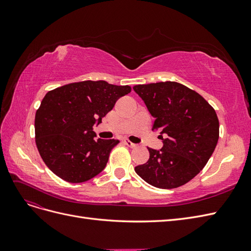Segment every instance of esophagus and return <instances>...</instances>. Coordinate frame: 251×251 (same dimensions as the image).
Here are the masks:
<instances>
[{
  "label": "esophagus",
  "mask_w": 251,
  "mask_h": 251,
  "mask_svg": "<svg viewBox=\"0 0 251 251\" xmlns=\"http://www.w3.org/2000/svg\"><path fill=\"white\" fill-rule=\"evenodd\" d=\"M124 142H125V144H126V146L127 147H130V148H136V147H137V144H135V143H133V142H131L130 140H128V139H125L124 140Z\"/></svg>",
  "instance_id": "obj_1"
}]
</instances>
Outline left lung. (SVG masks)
I'll use <instances>...</instances> for the list:
<instances>
[{"label":"left lung","instance_id":"left-lung-1","mask_svg":"<svg viewBox=\"0 0 251 251\" xmlns=\"http://www.w3.org/2000/svg\"><path fill=\"white\" fill-rule=\"evenodd\" d=\"M133 89L155 118L153 130H160L163 140L161 150L148 148V162L136 166L135 172L158 188L184 185L202 171L216 149L219 119L215 109L196 91L176 81Z\"/></svg>","mask_w":251,"mask_h":251}]
</instances>
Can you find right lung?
<instances>
[{
    "label": "right lung",
    "instance_id": "1",
    "mask_svg": "<svg viewBox=\"0 0 251 251\" xmlns=\"http://www.w3.org/2000/svg\"><path fill=\"white\" fill-rule=\"evenodd\" d=\"M131 90L104 80H85L45 95L35 114V143L51 172L70 183H80L105 168L119 141L96 139L93 126Z\"/></svg>",
    "mask_w": 251,
    "mask_h": 251
}]
</instances>
